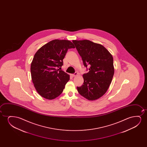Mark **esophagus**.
<instances>
[{
  "label": "esophagus",
  "instance_id": "34e87169",
  "mask_svg": "<svg viewBox=\"0 0 147 147\" xmlns=\"http://www.w3.org/2000/svg\"><path fill=\"white\" fill-rule=\"evenodd\" d=\"M77 75V73H75L74 74H71V76L73 77H74L75 76H76Z\"/></svg>",
  "mask_w": 147,
  "mask_h": 147
}]
</instances>
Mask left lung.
I'll list each match as a JSON object with an SVG mask.
<instances>
[{
    "label": "left lung",
    "instance_id": "left-lung-1",
    "mask_svg": "<svg viewBox=\"0 0 147 147\" xmlns=\"http://www.w3.org/2000/svg\"><path fill=\"white\" fill-rule=\"evenodd\" d=\"M83 64L90 66L83 75L84 83L77 87L79 94L89 100H95L107 92L115 72L113 59L109 51L99 44L87 40H73Z\"/></svg>",
    "mask_w": 147,
    "mask_h": 147
}]
</instances>
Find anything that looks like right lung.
I'll list each match as a JSON object with an SVG mask.
<instances>
[{
  "label": "right lung",
  "instance_id": "1",
  "mask_svg": "<svg viewBox=\"0 0 147 147\" xmlns=\"http://www.w3.org/2000/svg\"><path fill=\"white\" fill-rule=\"evenodd\" d=\"M75 48L71 41L54 40L44 45L34 54L30 65L32 83L36 91L52 100L62 93L70 75L59 69L69 49Z\"/></svg>",
  "mask_w": 147,
  "mask_h": 147
}]
</instances>
